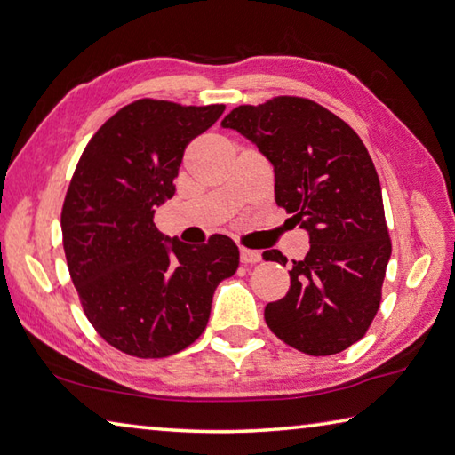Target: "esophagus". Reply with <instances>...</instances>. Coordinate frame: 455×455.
<instances>
[{
	"label": "esophagus",
	"mask_w": 455,
	"mask_h": 455,
	"mask_svg": "<svg viewBox=\"0 0 455 455\" xmlns=\"http://www.w3.org/2000/svg\"><path fill=\"white\" fill-rule=\"evenodd\" d=\"M239 259H242V263H245V265H255L261 261V253L255 250H247V247H242V250H239Z\"/></svg>",
	"instance_id": "esophagus-1"
}]
</instances>
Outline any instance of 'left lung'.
I'll return each mask as SVG.
<instances>
[{
    "mask_svg": "<svg viewBox=\"0 0 455 455\" xmlns=\"http://www.w3.org/2000/svg\"><path fill=\"white\" fill-rule=\"evenodd\" d=\"M250 139L275 170V202L308 231L287 295L265 323L289 347L329 356L361 340L379 313L392 253L380 180L364 142L319 102L273 97L221 121ZM265 261L287 263L281 251Z\"/></svg>",
    "mask_w": 455,
    "mask_h": 455,
    "instance_id": "1",
    "label": "left lung"
}]
</instances>
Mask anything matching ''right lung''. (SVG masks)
Here are the masks:
<instances>
[{
	"mask_svg": "<svg viewBox=\"0 0 455 455\" xmlns=\"http://www.w3.org/2000/svg\"><path fill=\"white\" fill-rule=\"evenodd\" d=\"M224 110L134 100L94 132L75 168L61 212L68 275L94 331L124 355L164 358L190 347L213 291L237 271L229 237L168 247L154 226L186 147Z\"/></svg>",
	"mask_w": 455,
	"mask_h": 455,
	"instance_id": "obj_1",
	"label": "right lung"
}]
</instances>
